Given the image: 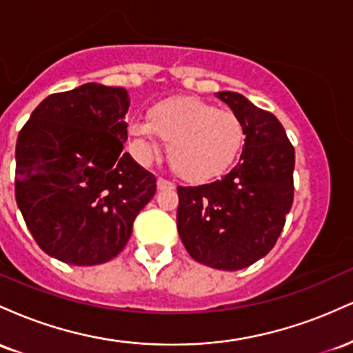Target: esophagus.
I'll return each instance as SVG.
<instances>
[{"instance_id":"esophagus-1","label":"esophagus","mask_w":353,"mask_h":353,"mask_svg":"<svg viewBox=\"0 0 353 353\" xmlns=\"http://www.w3.org/2000/svg\"><path fill=\"white\" fill-rule=\"evenodd\" d=\"M157 189H159V190L174 189V182L164 179V177H159V179H157Z\"/></svg>"}]
</instances>
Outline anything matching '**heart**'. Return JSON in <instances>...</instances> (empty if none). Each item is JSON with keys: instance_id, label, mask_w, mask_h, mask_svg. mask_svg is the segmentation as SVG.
I'll list each match as a JSON object with an SVG mask.
<instances>
[{"instance_id": "obj_1", "label": "heart", "mask_w": 353, "mask_h": 353, "mask_svg": "<svg viewBox=\"0 0 353 353\" xmlns=\"http://www.w3.org/2000/svg\"><path fill=\"white\" fill-rule=\"evenodd\" d=\"M141 156L156 152V137L168 145L177 176L205 182L222 176L237 161L245 141L242 119L232 109L216 108L194 98H174L154 104L144 121L129 124Z\"/></svg>"}]
</instances>
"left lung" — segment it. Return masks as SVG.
<instances>
[{
  "instance_id": "left-lung-1",
  "label": "left lung",
  "mask_w": 353,
  "mask_h": 353,
  "mask_svg": "<svg viewBox=\"0 0 353 353\" xmlns=\"http://www.w3.org/2000/svg\"><path fill=\"white\" fill-rule=\"evenodd\" d=\"M216 96L242 119L241 159L222 179L177 185V230L190 257L239 270L270 252L294 202V145L272 112L239 92Z\"/></svg>"
}]
</instances>
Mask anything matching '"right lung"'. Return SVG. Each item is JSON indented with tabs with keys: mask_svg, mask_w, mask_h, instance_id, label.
<instances>
[{
	"mask_svg": "<svg viewBox=\"0 0 353 353\" xmlns=\"http://www.w3.org/2000/svg\"><path fill=\"white\" fill-rule=\"evenodd\" d=\"M124 88L88 83L43 99L16 141L14 196L36 244L71 265H98L128 244L156 176L123 152Z\"/></svg>",
	"mask_w": 353,
	"mask_h": 353,
	"instance_id": "add662e5",
	"label": "right lung"
}]
</instances>
